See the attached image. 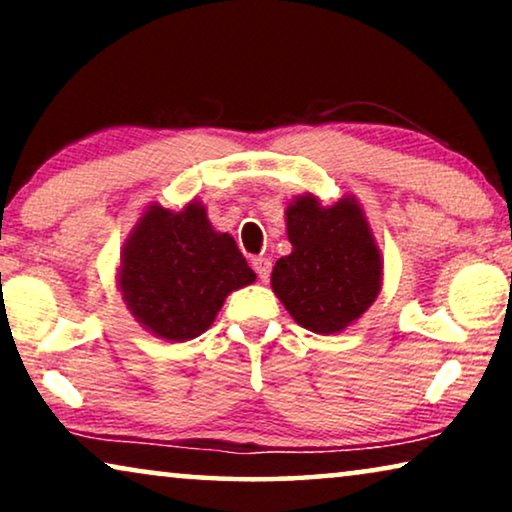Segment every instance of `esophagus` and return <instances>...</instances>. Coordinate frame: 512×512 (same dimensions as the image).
Returning <instances> with one entry per match:
<instances>
[{
    "label": "esophagus",
    "instance_id": "esophagus-1",
    "mask_svg": "<svg viewBox=\"0 0 512 512\" xmlns=\"http://www.w3.org/2000/svg\"><path fill=\"white\" fill-rule=\"evenodd\" d=\"M251 265H254L256 275L261 277L263 282H268V279H270V270H272V263H270V258H263V256H258V258H254V261H251Z\"/></svg>",
    "mask_w": 512,
    "mask_h": 512
}]
</instances>
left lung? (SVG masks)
Returning a JSON list of instances; mask_svg holds the SVG:
<instances>
[{
	"mask_svg": "<svg viewBox=\"0 0 512 512\" xmlns=\"http://www.w3.org/2000/svg\"><path fill=\"white\" fill-rule=\"evenodd\" d=\"M286 235L293 251L272 268V291L307 331H345L382 289V254L359 200L324 207L298 195L286 207Z\"/></svg>",
	"mask_w": 512,
	"mask_h": 512,
	"instance_id": "8db88e82",
	"label": "left lung"
}]
</instances>
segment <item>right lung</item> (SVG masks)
<instances>
[{"instance_id": "right-lung-1", "label": "right lung", "mask_w": 512, "mask_h": 512, "mask_svg": "<svg viewBox=\"0 0 512 512\" xmlns=\"http://www.w3.org/2000/svg\"><path fill=\"white\" fill-rule=\"evenodd\" d=\"M256 282L228 233H216L202 202L172 212L158 202L123 244L118 289L132 317L167 342L198 338L223 300Z\"/></svg>"}]
</instances>
